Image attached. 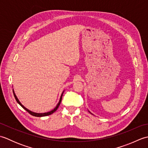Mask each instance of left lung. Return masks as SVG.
<instances>
[{"label": "left lung", "mask_w": 148, "mask_h": 148, "mask_svg": "<svg viewBox=\"0 0 148 148\" xmlns=\"http://www.w3.org/2000/svg\"><path fill=\"white\" fill-rule=\"evenodd\" d=\"M89 112H90V111H89ZM90 113H91V112H90ZM91 114H92V113H91Z\"/></svg>", "instance_id": "8db88e82"}]
</instances>
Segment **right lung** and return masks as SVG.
Listing matches in <instances>:
<instances>
[{"label": "right lung", "mask_w": 148, "mask_h": 148, "mask_svg": "<svg viewBox=\"0 0 148 148\" xmlns=\"http://www.w3.org/2000/svg\"><path fill=\"white\" fill-rule=\"evenodd\" d=\"M12 91H13V94H14V98H15V99H16V102L19 103V104H20L22 108H23L25 110H26V111L29 112V113H30V114H31V115H32V116H36V117H42V116H48V115H50V114H53V112H55L56 110H57V109L58 108V107H59V106H60V103H61V101H62V95H63V93H64V92H62V95H61V96H60V100H59V102H58V104L56 105V106L55 107V108L53 109L52 111H49V112H44V113H37V112H33V111H30V110H29L28 109H27L25 107H24L23 105L21 104V103L20 102V100H18V99L17 98V97H16V94H15V93H14V90H12Z\"/></svg>", "instance_id": "add662e5"}]
</instances>
